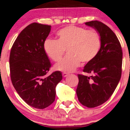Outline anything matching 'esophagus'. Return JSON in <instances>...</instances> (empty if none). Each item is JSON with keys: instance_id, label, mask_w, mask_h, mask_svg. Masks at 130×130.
<instances>
[{"instance_id": "1", "label": "esophagus", "mask_w": 130, "mask_h": 130, "mask_svg": "<svg viewBox=\"0 0 130 130\" xmlns=\"http://www.w3.org/2000/svg\"><path fill=\"white\" fill-rule=\"evenodd\" d=\"M68 73H62V76H63V77H67V76H68Z\"/></svg>"}]
</instances>
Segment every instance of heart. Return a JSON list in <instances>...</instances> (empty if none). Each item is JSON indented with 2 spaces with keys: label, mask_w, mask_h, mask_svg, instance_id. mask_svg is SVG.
I'll return each mask as SVG.
<instances>
[{
  "label": "heart",
  "mask_w": 130,
  "mask_h": 130,
  "mask_svg": "<svg viewBox=\"0 0 130 130\" xmlns=\"http://www.w3.org/2000/svg\"><path fill=\"white\" fill-rule=\"evenodd\" d=\"M57 37V40L47 38L43 43L46 55L54 62L60 60L67 49L68 54L55 65L57 71L72 72L79 66L80 61L87 63L93 60L100 48V37L93 30L70 26L59 30Z\"/></svg>",
  "instance_id": "obj_1"
}]
</instances>
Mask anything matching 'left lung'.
<instances>
[{"label": "left lung", "mask_w": 130, "mask_h": 130, "mask_svg": "<svg viewBox=\"0 0 130 130\" xmlns=\"http://www.w3.org/2000/svg\"><path fill=\"white\" fill-rule=\"evenodd\" d=\"M98 33L101 39L99 52L85 65L83 71L90 76L78 74L76 94L79 101L87 108L103 104L117 87L122 74V50L116 34L109 27L98 21L85 23Z\"/></svg>", "instance_id": "left-lung-1"}]
</instances>
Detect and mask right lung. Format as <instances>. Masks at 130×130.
Segmentation results:
<instances>
[{
	"mask_svg": "<svg viewBox=\"0 0 130 130\" xmlns=\"http://www.w3.org/2000/svg\"><path fill=\"white\" fill-rule=\"evenodd\" d=\"M51 26L31 24L19 34L10 56V76L20 97L33 108L44 109L56 98V87L62 79V73L46 74L51 64L43 48V43Z\"/></svg>",
	"mask_w": 130,
	"mask_h": 130,
	"instance_id": "right-lung-1",
	"label": "right lung"
}]
</instances>
